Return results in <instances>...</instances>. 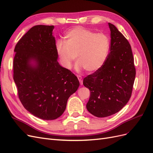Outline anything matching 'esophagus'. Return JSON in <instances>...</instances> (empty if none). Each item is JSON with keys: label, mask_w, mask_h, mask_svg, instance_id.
I'll list each match as a JSON object with an SVG mask.
<instances>
[{"label": "esophagus", "mask_w": 153, "mask_h": 153, "mask_svg": "<svg viewBox=\"0 0 153 153\" xmlns=\"http://www.w3.org/2000/svg\"><path fill=\"white\" fill-rule=\"evenodd\" d=\"M77 79H79V81L80 84L82 85V77L80 76H77Z\"/></svg>", "instance_id": "esophagus-1"}]
</instances>
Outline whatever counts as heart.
<instances>
[{"label": "heart", "instance_id": "obj_1", "mask_svg": "<svg viewBox=\"0 0 153 153\" xmlns=\"http://www.w3.org/2000/svg\"><path fill=\"white\" fill-rule=\"evenodd\" d=\"M65 38V42L58 41L56 45L59 62L65 68H71L76 56L77 71L85 68L88 72H95L105 64L111 45L107 34L76 27L68 30Z\"/></svg>", "mask_w": 153, "mask_h": 153}]
</instances>
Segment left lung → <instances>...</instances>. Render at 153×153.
Wrapping results in <instances>:
<instances>
[{
    "instance_id": "left-lung-1",
    "label": "left lung",
    "mask_w": 153,
    "mask_h": 153,
    "mask_svg": "<svg viewBox=\"0 0 153 153\" xmlns=\"http://www.w3.org/2000/svg\"><path fill=\"white\" fill-rule=\"evenodd\" d=\"M111 31L110 52L104 66L83 79L90 97L88 111L97 117H106L119 112L131 96L136 70L131 47L114 25Z\"/></svg>"
}]
</instances>
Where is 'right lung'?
I'll list each match as a JSON object with an SVG mask.
<instances>
[{
	"instance_id": "add662e5",
	"label": "right lung",
	"mask_w": 153,
	"mask_h": 153,
	"mask_svg": "<svg viewBox=\"0 0 153 153\" xmlns=\"http://www.w3.org/2000/svg\"><path fill=\"white\" fill-rule=\"evenodd\" d=\"M54 28L34 26L14 50L13 79L20 101L34 116L47 120L63 114L68 99L79 86L77 77L57 61Z\"/></svg>"
}]
</instances>
